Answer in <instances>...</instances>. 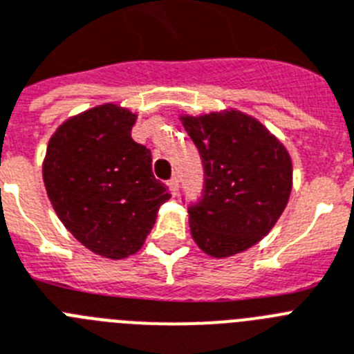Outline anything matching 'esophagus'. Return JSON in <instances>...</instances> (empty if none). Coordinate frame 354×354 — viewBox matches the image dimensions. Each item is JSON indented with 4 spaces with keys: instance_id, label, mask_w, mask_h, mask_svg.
Returning a JSON list of instances; mask_svg holds the SVG:
<instances>
[{
    "instance_id": "34e87169",
    "label": "esophagus",
    "mask_w": 354,
    "mask_h": 354,
    "mask_svg": "<svg viewBox=\"0 0 354 354\" xmlns=\"http://www.w3.org/2000/svg\"><path fill=\"white\" fill-rule=\"evenodd\" d=\"M167 185H169V189H171V194L176 196L178 190H180V180H178V176L171 178V180L167 181Z\"/></svg>"
}]
</instances>
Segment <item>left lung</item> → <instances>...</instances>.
<instances>
[{"label": "left lung", "mask_w": 354, "mask_h": 354, "mask_svg": "<svg viewBox=\"0 0 354 354\" xmlns=\"http://www.w3.org/2000/svg\"><path fill=\"white\" fill-rule=\"evenodd\" d=\"M181 122L205 167L201 199L189 207L192 239L210 257L242 253L287 207L290 155L262 122L239 110L183 115Z\"/></svg>", "instance_id": "left-lung-1"}]
</instances>
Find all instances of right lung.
I'll return each instance as SVG.
<instances>
[{
    "instance_id": "1",
    "label": "right lung",
    "mask_w": 354,
    "mask_h": 354,
    "mask_svg": "<svg viewBox=\"0 0 354 354\" xmlns=\"http://www.w3.org/2000/svg\"><path fill=\"white\" fill-rule=\"evenodd\" d=\"M137 115L106 103L67 119L46 149L42 178L58 219L92 253L121 260L142 248L169 189L151 151L131 139Z\"/></svg>"
}]
</instances>
